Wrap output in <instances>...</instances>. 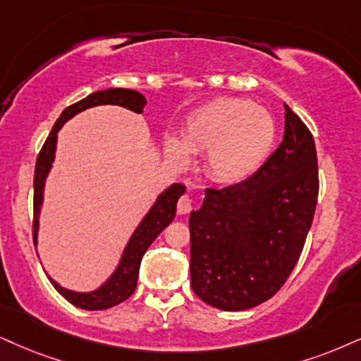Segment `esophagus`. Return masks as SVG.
Returning a JSON list of instances; mask_svg holds the SVG:
<instances>
[{
  "label": "esophagus",
  "mask_w": 361,
  "mask_h": 361,
  "mask_svg": "<svg viewBox=\"0 0 361 361\" xmlns=\"http://www.w3.org/2000/svg\"><path fill=\"white\" fill-rule=\"evenodd\" d=\"M190 209H192V201H190V197L189 195H182L179 202H177V212H179L180 216H185L189 214Z\"/></svg>",
  "instance_id": "obj_1"
}]
</instances>
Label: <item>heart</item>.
<instances>
[{"label":"heart","instance_id":"heart-1","mask_svg":"<svg viewBox=\"0 0 361 361\" xmlns=\"http://www.w3.org/2000/svg\"><path fill=\"white\" fill-rule=\"evenodd\" d=\"M276 122L268 110L238 97H219L189 115L182 142L166 140V154L176 167H185L190 154L206 152L207 176L219 184L249 179L269 157Z\"/></svg>","mask_w":361,"mask_h":361}]
</instances>
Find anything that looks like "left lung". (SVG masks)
Wrapping results in <instances>:
<instances>
[{"label": "left lung", "mask_w": 361, "mask_h": 361, "mask_svg": "<svg viewBox=\"0 0 361 361\" xmlns=\"http://www.w3.org/2000/svg\"><path fill=\"white\" fill-rule=\"evenodd\" d=\"M278 149L246 180L206 189L190 212V284L224 311L255 308L274 296L300 259L318 201L317 147L284 104Z\"/></svg>", "instance_id": "left-lung-1"}]
</instances>
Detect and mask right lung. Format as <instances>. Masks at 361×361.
Returning <instances> with one entry per match:
<instances>
[{
	"label": "right lung",
	"instance_id": "add662e5",
	"mask_svg": "<svg viewBox=\"0 0 361 361\" xmlns=\"http://www.w3.org/2000/svg\"><path fill=\"white\" fill-rule=\"evenodd\" d=\"M147 104L145 97L135 90H128V88H106V90H100L92 93V95L85 97L83 100L77 102V104L66 106L61 112L60 117L53 126L50 135H48L47 142H44L42 150H39L37 159V167H35V195H33V241L35 246L38 244V228H39V212H42L43 206V192H44V182H47L48 173L51 171L53 160H55L56 152V139L58 132L63 127L65 122L75 115L83 112V110L92 109L97 105H118L123 109L132 110L135 114L144 112V106ZM185 192V188L182 184H172L167 188L162 194H159L157 201L154 206L149 209V212L133 231V234L128 239L126 249H123L122 257H120L118 266L115 268L106 281L102 284L100 288L93 289L88 293H78L72 291L60 286L55 279H50L53 286L66 301H70L73 306L82 310L95 311V310H106L112 306L126 301L128 296L135 291L137 288V278H139V268L140 261L144 257L145 251L149 249L154 239L167 228L169 224L176 217L177 201L182 194Z\"/></svg>",
	"mask_w": 361,
	"mask_h": 361
}]
</instances>
